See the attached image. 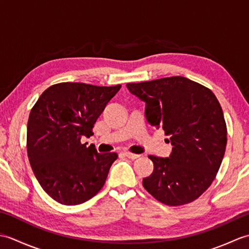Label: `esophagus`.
Instances as JSON below:
<instances>
[{
	"label": "esophagus",
	"instance_id": "obj_1",
	"mask_svg": "<svg viewBox=\"0 0 249 249\" xmlns=\"http://www.w3.org/2000/svg\"><path fill=\"white\" fill-rule=\"evenodd\" d=\"M124 155L127 158H130V160H137V158L139 157V155L134 154V153H130V152H124Z\"/></svg>",
	"mask_w": 249,
	"mask_h": 249
}]
</instances>
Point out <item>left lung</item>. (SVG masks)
Here are the masks:
<instances>
[{
  "label": "left lung",
  "mask_w": 249,
  "mask_h": 249,
  "mask_svg": "<svg viewBox=\"0 0 249 249\" xmlns=\"http://www.w3.org/2000/svg\"><path fill=\"white\" fill-rule=\"evenodd\" d=\"M128 91L145 103L149 124L170 136L168 157L150 155L154 169L142 184L168 205L189 203L212 184L226 151L223 109L213 92L185 77L127 83Z\"/></svg>",
  "instance_id": "obj_1"
}]
</instances>
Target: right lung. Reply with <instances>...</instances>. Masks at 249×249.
Returning <instances> with one entry per match:
<instances>
[{"instance_id":"1","label":"right lung","mask_w":249,"mask_h":249,"mask_svg":"<svg viewBox=\"0 0 249 249\" xmlns=\"http://www.w3.org/2000/svg\"><path fill=\"white\" fill-rule=\"evenodd\" d=\"M121 86L63 82L51 86L32 108L26 149L33 172L45 192L65 205L81 204L106 182L115 153L99 154L82 144Z\"/></svg>"}]
</instances>
